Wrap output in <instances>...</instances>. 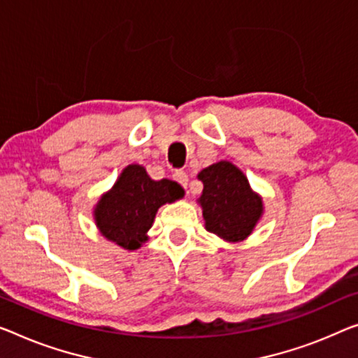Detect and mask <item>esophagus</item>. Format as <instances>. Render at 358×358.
Wrapping results in <instances>:
<instances>
[{
    "label": "esophagus",
    "mask_w": 358,
    "mask_h": 358,
    "mask_svg": "<svg viewBox=\"0 0 358 358\" xmlns=\"http://www.w3.org/2000/svg\"><path fill=\"white\" fill-rule=\"evenodd\" d=\"M173 178L178 181V183L183 186V188L186 189L188 188V183H189V178H188V175H186L185 172H181V170H178V172H175L173 173Z\"/></svg>",
    "instance_id": "esophagus-1"
}]
</instances>
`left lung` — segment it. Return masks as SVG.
<instances>
[{"mask_svg": "<svg viewBox=\"0 0 358 358\" xmlns=\"http://www.w3.org/2000/svg\"><path fill=\"white\" fill-rule=\"evenodd\" d=\"M204 189L197 204L206 230L227 243H241L250 236L264 215L262 196L250 188L243 170L220 161L197 173Z\"/></svg>", "mask_w": 358, "mask_h": 358, "instance_id": "left-lung-1", "label": "left lung"}]
</instances>
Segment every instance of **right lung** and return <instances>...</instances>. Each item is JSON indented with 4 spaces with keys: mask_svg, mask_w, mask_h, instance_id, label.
Masks as SVG:
<instances>
[{
    "mask_svg": "<svg viewBox=\"0 0 358 358\" xmlns=\"http://www.w3.org/2000/svg\"><path fill=\"white\" fill-rule=\"evenodd\" d=\"M185 189L169 178L152 180L140 164L122 170L109 191L99 197L93 218L101 236L117 246L136 250L146 243L159 207L181 199Z\"/></svg>",
    "mask_w": 358,
    "mask_h": 358,
    "instance_id": "1",
    "label": "right lung"
}]
</instances>
